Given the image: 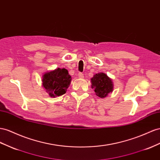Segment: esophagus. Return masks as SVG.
Listing matches in <instances>:
<instances>
[{"label": "esophagus", "instance_id": "34e87169", "mask_svg": "<svg viewBox=\"0 0 160 160\" xmlns=\"http://www.w3.org/2000/svg\"><path fill=\"white\" fill-rule=\"evenodd\" d=\"M78 77H79V78H83V74L82 72H79V73H78Z\"/></svg>", "mask_w": 160, "mask_h": 160}]
</instances>
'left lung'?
Returning a JSON list of instances; mask_svg holds the SVG:
<instances>
[{
	"mask_svg": "<svg viewBox=\"0 0 160 160\" xmlns=\"http://www.w3.org/2000/svg\"><path fill=\"white\" fill-rule=\"evenodd\" d=\"M91 81L96 96L101 98L106 97L113 91V83L105 73L96 74L91 79Z\"/></svg>",
	"mask_w": 160,
	"mask_h": 160,
	"instance_id": "left-lung-1",
	"label": "left lung"
}]
</instances>
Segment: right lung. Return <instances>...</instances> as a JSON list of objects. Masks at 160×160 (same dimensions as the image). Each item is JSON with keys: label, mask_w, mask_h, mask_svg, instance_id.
I'll use <instances>...</instances> for the list:
<instances>
[{"label": "right lung", "mask_w": 160, "mask_h": 160, "mask_svg": "<svg viewBox=\"0 0 160 160\" xmlns=\"http://www.w3.org/2000/svg\"><path fill=\"white\" fill-rule=\"evenodd\" d=\"M71 81V77L65 68L55 69L45 73L42 77V85L50 97L62 96L67 92Z\"/></svg>", "instance_id": "right-lung-1"}]
</instances>
